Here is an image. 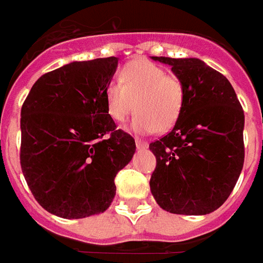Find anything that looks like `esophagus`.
I'll list each match as a JSON object with an SVG mask.
<instances>
[{"label": "esophagus", "mask_w": 263, "mask_h": 263, "mask_svg": "<svg viewBox=\"0 0 263 263\" xmlns=\"http://www.w3.org/2000/svg\"><path fill=\"white\" fill-rule=\"evenodd\" d=\"M136 146H137V149H146L147 147V142L142 140V139H136Z\"/></svg>", "instance_id": "34e87169"}]
</instances>
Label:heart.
Returning a JSON list of instances; mask_svg holds the SVG:
<instances>
[{"label":"heart","mask_w":263,"mask_h":263,"mask_svg":"<svg viewBox=\"0 0 263 263\" xmlns=\"http://www.w3.org/2000/svg\"><path fill=\"white\" fill-rule=\"evenodd\" d=\"M104 101L114 121H126L136 110V132L165 133L177 124L184 110V81L153 62L136 59L121 69L119 82L105 85Z\"/></svg>","instance_id":"1"}]
</instances>
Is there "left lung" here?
I'll list each match as a JSON object with an SVG mask.
<instances>
[{
    "label": "left lung",
    "instance_id": "8db88e82",
    "mask_svg": "<svg viewBox=\"0 0 263 263\" xmlns=\"http://www.w3.org/2000/svg\"><path fill=\"white\" fill-rule=\"evenodd\" d=\"M152 59L184 81L185 103L174 128L149 144L156 156L151 191L169 213L209 214L223 205L242 172V105L226 77L200 59Z\"/></svg>",
    "mask_w": 263,
    "mask_h": 263
}]
</instances>
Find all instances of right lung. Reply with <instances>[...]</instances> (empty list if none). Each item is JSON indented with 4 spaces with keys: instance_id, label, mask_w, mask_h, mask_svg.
<instances>
[{
    "instance_id": "add662e5",
    "label": "right lung",
    "mask_w": 263,
    "mask_h": 263,
    "mask_svg": "<svg viewBox=\"0 0 263 263\" xmlns=\"http://www.w3.org/2000/svg\"><path fill=\"white\" fill-rule=\"evenodd\" d=\"M117 63L110 56L47 72L23 103L21 171L36 201L58 217L105 211L114 178L135 155V139L117 128L104 101Z\"/></svg>"
}]
</instances>
